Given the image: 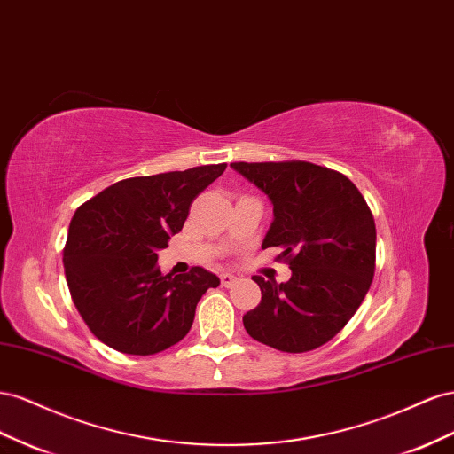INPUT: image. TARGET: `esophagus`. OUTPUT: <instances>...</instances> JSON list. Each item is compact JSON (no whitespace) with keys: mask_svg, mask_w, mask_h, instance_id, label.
Returning <instances> with one entry per match:
<instances>
[{"mask_svg":"<svg viewBox=\"0 0 454 454\" xmlns=\"http://www.w3.org/2000/svg\"><path fill=\"white\" fill-rule=\"evenodd\" d=\"M236 281H238L236 276H231V274H220V283H223V287H231V285H234Z\"/></svg>","mask_w":454,"mask_h":454,"instance_id":"1","label":"esophagus"}]
</instances>
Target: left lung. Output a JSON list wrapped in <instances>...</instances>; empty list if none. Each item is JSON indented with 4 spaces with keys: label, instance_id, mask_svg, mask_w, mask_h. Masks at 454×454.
<instances>
[{
    "label": "left lung",
    "instance_id": "left-lung-1",
    "mask_svg": "<svg viewBox=\"0 0 454 454\" xmlns=\"http://www.w3.org/2000/svg\"><path fill=\"white\" fill-rule=\"evenodd\" d=\"M274 203L262 247H279L293 276H253L262 299L243 316L254 340L302 354L327 344L352 319L374 276L377 228L365 198L339 171L308 161L230 163Z\"/></svg>",
    "mask_w": 454,
    "mask_h": 454
}]
</instances>
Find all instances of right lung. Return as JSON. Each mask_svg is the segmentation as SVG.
Returning a JSON list of instances; mask_svg holds the SVG:
<instances>
[{"label":"right lung","instance_id":"add662e5","mask_svg":"<svg viewBox=\"0 0 454 454\" xmlns=\"http://www.w3.org/2000/svg\"><path fill=\"white\" fill-rule=\"evenodd\" d=\"M226 163L133 176L97 193L77 211L64 245V274L77 312L100 342L152 356L188 334L196 306L218 278L201 266L161 274L158 251L188 218L192 201Z\"/></svg>","mask_w":454,"mask_h":454}]
</instances>
